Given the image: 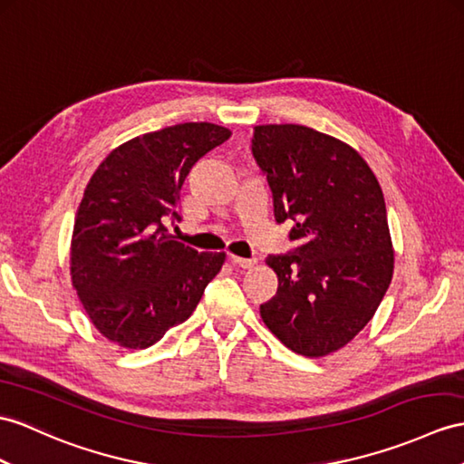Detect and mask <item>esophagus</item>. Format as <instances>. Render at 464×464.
<instances>
[{
  "instance_id": "obj_1",
  "label": "esophagus",
  "mask_w": 464,
  "mask_h": 464,
  "mask_svg": "<svg viewBox=\"0 0 464 464\" xmlns=\"http://www.w3.org/2000/svg\"><path fill=\"white\" fill-rule=\"evenodd\" d=\"M230 262H232L234 266L242 267V269H247V267H254V266L257 264V259H256V257H238V256H232Z\"/></svg>"
}]
</instances>
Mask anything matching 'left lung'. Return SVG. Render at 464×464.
<instances>
[{"instance_id": "8db88e82", "label": "left lung", "mask_w": 464, "mask_h": 464, "mask_svg": "<svg viewBox=\"0 0 464 464\" xmlns=\"http://www.w3.org/2000/svg\"><path fill=\"white\" fill-rule=\"evenodd\" d=\"M252 155L267 179L274 217L293 222V252L269 256L277 293L259 304L293 353L343 348L374 317L393 274L386 202L376 175L344 141L297 123L256 126Z\"/></svg>"}]
</instances>
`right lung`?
Returning a JSON list of instances; mask_svg holds the SVG:
<instances>
[{
	"instance_id": "add662e5",
	"label": "right lung",
	"mask_w": 464,
	"mask_h": 464,
	"mask_svg": "<svg viewBox=\"0 0 464 464\" xmlns=\"http://www.w3.org/2000/svg\"><path fill=\"white\" fill-rule=\"evenodd\" d=\"M232 135L188 121L116 147L88 180L71 244L72 285L100 334L141 350L185 323L226 254L202 252L169 234L179 190L193 165Z\"/></svg>"
}]
</instances>
